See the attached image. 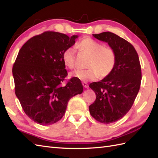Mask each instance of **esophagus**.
<instances>
[{
    "mask_svg": "<svg viewBox=\"0 0 158 158\" xmlns=\"http://www.w3.org/2000/svg\"><path fill=\"white\" fill-rule=\"evenodd\" d=\"M82 84V86H83L84 88H85V89H88L89 88V85H88V84H87L86 82H83Z\"/></svg>",
    "mask_w": 158,
    "mask_h": 158,
    "instance_id": "34e87169",
    "label": "esophagus"
}]
</instances>
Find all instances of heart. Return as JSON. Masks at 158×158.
<instances>
[{"mask_svg": "<svg viewBox=\"0 0 158 158\" xmlns=\"http://www.w3.org/2000/svg\"><path fill=\"white\" fill-rule=\"evenodd\" d=\"M79 50L90 55L86 69H76L71 73L73 78L82 81L95 80L98 76L100 78L107 76L114 69L116 61V55L113 48L104 46L99 42L86 37L76 44ZM65 65L72 68L75 61V49L69 47L65 49L62 55Z\"/></svg>", "mask_w": 158, "mask_h": 158, "instance_id": "obj_1", "label": "heart"}]
</instances>
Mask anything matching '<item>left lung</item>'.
<instances>
[{"label":"left lung","mask_w":158,"mask_h":158,"mask_svg":"<svg viewBox=\"0 0 158 158\" xmlns=\"http://www.w3.org/2000/svg\"><path fill=\"white\" fill-rule=\"evenodd\" d=\"M93 35L107 43L116 55L110 74L89 85L96 94L89 106L90 115L101 123L110 124L123 118L132 106L141 85V65L135 48L124 38L110 31Z\"/></svg>","instance_id":"1"}]
</instances>
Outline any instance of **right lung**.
Listing matches in <instances>:
<instances>
[{"label": "right lung", "instance_id": "1", "mask_svg": "<svg viewBox=\"0 0 158 158\" xmlns=\"http://www.w3.org/2000/svg\"><path fill=\"white\" fill-rule=\"evenodd\" d=\"M77 38L45 31L31 38L18 52L12 70L15 92L24 112L36 123L47 126L60 120L69 100L82 93L76 78L63 85L68 72L62 55Z\"/></svg>", "mask_w": 158, "mask_h": 158}]
</instances>
